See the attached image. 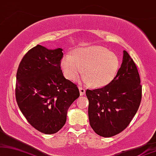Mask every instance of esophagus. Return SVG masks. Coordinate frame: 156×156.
I'll use <instances>...</instances> for the list:
<instances>
[{
    "instance_id": "esophagus-1",
    "label": "esophagus",
    "mask_w": 156,
    "mask_h": 156,
    "mask_svg": "<svg viewBox=\"0 0 156 156\" xmlns=\"http://www.w3.org/2000/svg\"><path fill=\"white\" fill-rule=\"evenodd\" d=\"M79 90H80V96L84 95V94H86V90H85V88H83L79 87Z\"/></svg>"
}]
</instances>
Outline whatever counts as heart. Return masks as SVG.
<instances>
[{"instance_id": "1", "label": "heart", "mask_w": 156, "mask_h": 156, "mask_svg": "<svg viewBox=\"0 0 156 156\" xmlns=\"http://www.w3.org/2000/svg\"><path fill=\"white\" fill-rule=\"evenodd\" d=\"M64 73L69 80H76L81 75L94 88H101L110 83L117 76L119 61L114 53L101 46L80 47L72 55H67L61 61Z\"/></svg>"}]
</instances>
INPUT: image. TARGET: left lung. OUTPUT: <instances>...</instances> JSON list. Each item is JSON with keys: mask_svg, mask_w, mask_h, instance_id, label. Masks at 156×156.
<instances>
[{"mask_svg": "<svg viewBox=\"0 0 156 156\" xmlns=\"http://www.w3.org/2000/svg\"><path fill=\"white\" fill-rule=\"evenodd\" d=\"M86 94L90 125L97 135L110 137L127 128L142 98L138 70L127 51L114 80L104 87L87 89Z\"/></svg>", "mask_w": 156, "mask_h": 156, "instance_id": "1", "label": "left lung"}]
</instances>
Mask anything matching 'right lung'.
<instances>
[{
	"mask_svg": "<svg viewBox=\"0 0 156 156\" xmlns=\"http://www.w3.org/2000/svg\"><path fill=\"white\" fill-rule=\"evenodd\" d=\"M61 48L37 45L23 57L16 73V99L30 125L44 134H55L65 125L67 112L80 93L64 78Z\"/></svg>",
	"mask_w": 156,
	"mask_h": 156,
	"instance_id": "obj_1",
	"label": "right lung"
}]
</instances>
